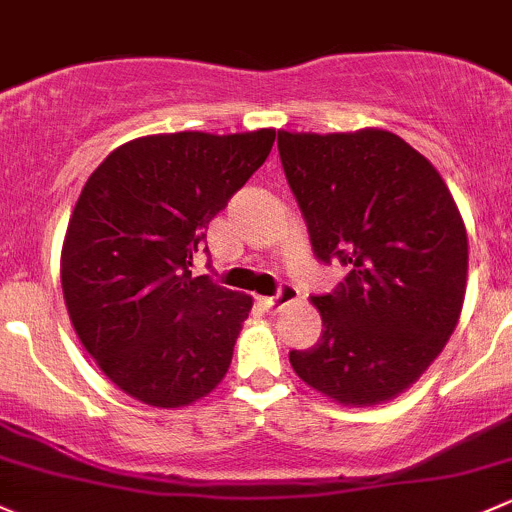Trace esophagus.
Instances as JSON below:
<instances>
[{"instance_id":"obj_1","label":"esophagus","mask_w":512,"mask_h":512,"mask_svg":"<svg viewBox=\"0 0 512 512\" xmlns=\"http://www.w3.org/2000/svg\"><path fill=\"white\" fill-rule=\"evenodd\" d=\"M293 300H298V291H295L293 286H288V283H283L281 291L271 295V298H258V303H261L266 310H271V313H278L283 305L293 303Z\"/></svg>"}]
</instances>
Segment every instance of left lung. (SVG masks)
<instances>
[{
	"instance_id": "8db88e82",
	"label": "left lung",
	"mask_w": 512,
	"mask_h": 512,
	"mask_svg": "<svg viewBox=\"0 0 512 512\" xmlns=\"http://www.w3.org/2000/svg\"><path fill=\"white\" fill-rule=\"evenodd\" d=\"M278 155L318 261L350 268L313 295L323 335L291 350L295 374L345 407L402 394L439 357L458 323L468 236L449 187L387 130L286 133Z\"/></svg>"
}]
</instances>
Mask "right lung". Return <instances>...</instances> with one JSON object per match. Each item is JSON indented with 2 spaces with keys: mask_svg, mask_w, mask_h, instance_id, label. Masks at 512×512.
I'll list each match as a JSON object with an SVG mask.
<instances>
[{
  "mask_svg": "<svg viewBox=\"0 0 512 512\" xmlns=\"http://www.w3.org/2000/svg\"><path fill=\"white\" fill-rule=\"evenodd\" d=\"M273 140L271 128L147 135L88 177L63 239V300L88 355L130 397L177 409L224 379L254 300L189 266Z\"/></svg>",
  "mask_w": 512,
  "mask_h": 512,
  "instance_id": "1",
  "label": "right lung"
}]
</instances>
